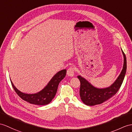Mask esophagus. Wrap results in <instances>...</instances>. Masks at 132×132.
I'll return each instance as SVG.
<instances>
[{
	"instance_id": "34e87169",
	"label": "esophagus",
	"mask_w": 132,
	"mask_h": 132,
	"mask_svg": "<svg viewBox=\"0 0 132 132\" xmlns=\"http://www.w3.org/2000/svg\"><path fill=\"white\" fill-rule=\"evenodd\" d=\"M75 67L71 66L67 70V75L70 77H73L75 75Z\"/></svg>"
}]
</instances>
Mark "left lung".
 <instances>
[{
    "instance_id": "1",
    "label": "left lung",
    "mask_w": 132,
    "mask_h": 132,
    "mask_svg": "<svg viewBox=\"0 0 132 132\" xmlns=\"http://www.w3.org/2000/svg\"><path fill=\"white\" fill-rule=\"evenodd\" d=\"M122 53L124 56L123 69L116 81L109 87L105 88H96L81 76H77L81 83L79 89L80 97L85 104L88 106L101 104L117 94L123 82L127 70L126 56L123 50Z\"/></svg>"
}]
</instances>
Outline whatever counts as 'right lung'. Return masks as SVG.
<instances>
[{"label":"right lung","mask_w":132,"mask_h":132,"mask_svg":"<svg viewBox=\"0 0 132 132\" xmlns=\"http://www.w3.org/2000/svg\"><path fill=\"white\" fill-rule=\"evenodd\" d=\"M66 73V69H63L57 72L43 90L34 94H24L16 88L11 81V82L14 91L22 100L32 104L45 105L49 104L55 97L57 87L60 82L65 77Z\"/></svg>","instance_id":"add662e5"}]
</instances>
